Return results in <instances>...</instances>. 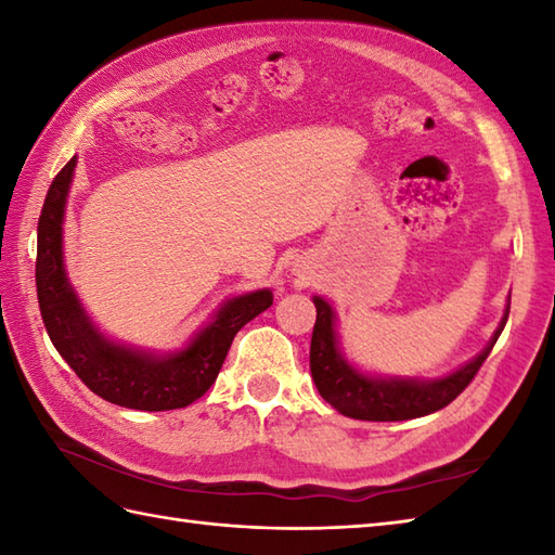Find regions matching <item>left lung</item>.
I'll list each match as a JSON object with an SVG mask.
<instances>
[{
	"mask_svg": "<svg viewBox=\"0 0 555 555\" xmlns=\"http://www.w3.org/2000/svg\"><path fill=\"white\" fill-rule=\"evenodd\" d=\"M312 302L317 308V322L310 346V370L317 391L340 415L367 422L415 420L453 403L475 379L491 348L496 346L511 312L508 296L499 328L489 338L485 350H479L473 360L460 364L453 372L436 376V379H422V376H382L358 370L340 350L336 310L322 296H314Z\"/></svg>",
	"mask_w": 555,
	"mask_h": 555,
	"instance_id": "1",
	"label": "left lung"
}]
</instances>
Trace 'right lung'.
Segmentation results:
<instances>
[{"label": "right lung", "instance_id": "obj_1", "mask_svg": "<svg viewBox=\"0 0 555 555\" xmlns=\"http://www.w3.org/2000/svg\"><path fill=\"white\" fill-rule=\"evenodd\" d=\"M76 164L74 155L56 173L38 221L35 284L47 334L78 379L114 405L147 412L191 405L215 384L233 336L274 302V293L259 288L221 302L179 350H140L104 336L82 308L64 264V217Z\"/></svg>", "mask_w": 555, "mask_h": 555}]
</instances>
